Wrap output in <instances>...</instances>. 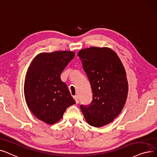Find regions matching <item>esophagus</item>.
<instances>
[{"instance_id": "obj_1", "label": "esophagus", "mask_w": 157, "mask_h": 157, "mask_svg": "<svg viewBox=\"0 0 157 157\" xmlns=\"http://www.w3.org/2000/svg\"><path fill=\"white\" fill-rule=\"evenodd\" d=\"M73 98H74L75 100L76 103H78L79 102V99H78V96H75Z\"/></svg>"}]
</instances>
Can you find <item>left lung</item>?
<instances>
[{
    "instance_id": "left-lung-1",
    "label": "left lung",
    "mask_w": 157,
    "mask_h": 157,
    "mask_svg": "<svg viewBox=\"0 0 157 157\" xmlns=\"http://www.w3.org/2000/svg\"><path fill=\"white\" fill-rule=\"evenodd\" d=\"M77 56L91 84L93 100L80 105L87 123L101 127L118 116L126 101L128 84L124 66L116 52L107 47H92Z\"/></svg>"
}]
</instances>
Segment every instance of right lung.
<instances>
[{
  "mask_svg": "<svg viewBox=\"0 0 157 157\" xmlns=\"http://www.w3.org/2000/svg\"><path fill=\"white\" fill-rule=\"evenodd\" d=\"M71 51L40 53L30 64L24 82L27 105L40 120L53 124L75 103L61 75L75 57Z\"/></svg>",
  "mask_w": 157,
  "mask_h": 157,
  "instance_id": "right-lung-1",
  "label": "right lung"
}]
</instances>
